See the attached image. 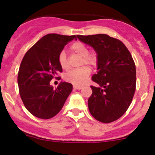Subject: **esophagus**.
Wrapping results in <instances>:
<instances>
[{
    "mask_svg": "<svg viewBox=\"0 0 155 155\" xmlns=\"http://www.w3.org/2000/svg\"><path fill=\"white\" fill-rule=\"evenodd\" d=\"M83 88V86H73V89L74 90H81Z\"/></svg>",
    "mask_w": 155,
    "mask_h": 155,
    "instance_id": "1",
    "label": "esophagus"
}]
</instances>
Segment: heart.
Here are the masks:
<instances>
[{
  "mask_svg": "<svg viewBox=\"0 0 155 155\" xmlns=\"http://www.w3.org/2000/svg\"><path fill=\"white\" fill-rule=\"evenodd\" d=\"M72 52L82 56L81 65L86 64L90 66H95L97 64L98 57L96 51H89L88 47L82 41H76L70 46ZM58 64L64 70L69 69L67 55L65 51H62L58 55ZM90 75V69L87 66H83L78 69H75L65 75V80L75 86H81L87 80Z\"/></svg>",
  "mask_w": 155,
  "mask_h": 155,
  "instance_id": "heart-1",
  "label": "heart"
}]
</instances>
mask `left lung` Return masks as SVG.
Listing matches in <instances>:
<instances>
[{
    "label": "left lung",
    "mask_w": 155,
    "mask_h": 155,
    "mask_svg": "<svg viewBox=\"0 0 155 155\" xmlns=\"http://www.w3.org/2000/svg\"><path fill=\"white\" fill-rule=\"evenodd\" d=\"M93 47L98 57L97 72L92 80L93 93L88 107L93 117L111 123L121 117L131 104L136 90V67L131 54L119 39L105 34L77 35Z\"/></svg>",
    "instance_id": "obj_1"
}]
</instances>
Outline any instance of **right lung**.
<instances>
[{
    "instance_id": "right-lung-1",
    "label": "right lung",
    "mask_w": 155,
    "mask_h": 155,
    "mask_svg": "<svg viewBox=\"0 0 155 155\" xmlns=\"http://www.w3.org/2000/svg\"><path fill=\"white\" fill-rule=\"evenodd\" d=\"M76 35L48 34L28 50L21 62L18 74L19 93L24 105L35 117L50 119L62 110L72 90L69 83H60L56 89L50 81L62 69L58 55Z\"/></svg>"
}]
</instances>
